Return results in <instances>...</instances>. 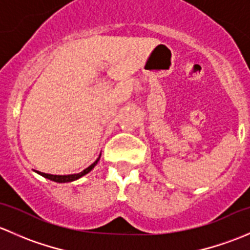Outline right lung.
<instances>
[{"mask_svg":"<svg viewBox=\"0 0 250 250\" xmlns=\"http://www.w3.org/2000/svg\"><path fill=\"white\" fill-rule=\"evenodd\" d=\"M100 156H102V153H100L99 157L97 158V161H95L94 163H92V165H90L89 167L85 168L84 170H82V172H81V173H77V174H69V175H53V174L42 173V172H39V170H35V172L39 173L40 175H42V176H43V178L49 179V180H52V181H55V183H71V181L77 180V179L82 178L83 175H85V174L89 173L90 170H92L93 168H94L95 166H97V163L99 162Z\"/></svg>","mask_w":250,"mask_h":250,"instance_id":"obj_1","label":"right lung"}]
</instances>
